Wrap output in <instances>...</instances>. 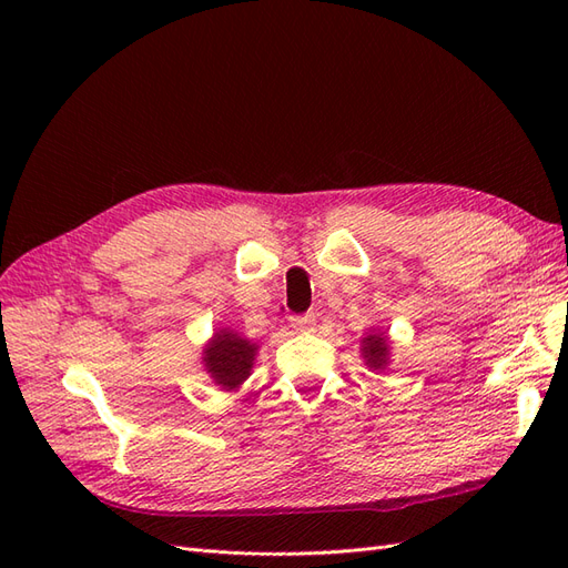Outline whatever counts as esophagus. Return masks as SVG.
I'll return each instance as SVG.
<instances>
[{
	"label": "esophagus",
	"instance_id": "34e87169",
	"mask_svg": "<svg viewBox=\"0 0 568 568\" xmlns=\"http://www.w3.org/2000/svg\"><path fill=\"white\" fill-rule=\"evenodd\" d=\"M291 326H294L296 332H315V315H296L291 317Z\"/></svg>",
	"mask_w": 568,
	"mask_h": 568
}]
</instances>
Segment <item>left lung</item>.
<instances>
[{"label":"left lung","mask_w":568,"mask_h":568,"mask_svg":"<svg viewBox=\"0 0 568 568\" xmlns=\"http://www.w3.org/2000/svg\"><path fill=\"white\" fill-rule=\"evenodd\" d=\"M359 353L372 372H384L390 365V338L386 332L372 329L359 338Z\"/></svg>","instance_id":"1"}]
</instances>
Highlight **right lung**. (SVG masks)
I'll return each instance as SVG.
<instances>
[{"label":"right lung","mask_w":568,"mask_h":568,"mask_svg":"<svg viewBox=\"0 0 568 568\" xmlns=\"http://www.w3.org/2000/svg\"><path fill=\"white\" fill-rule=\"evenodd\" d=\"M257 348L261 346L255 341L230 329V326H222L209 343H203L201 365L215 386L222 390H236L251 376Z\"/></svg>","instance_id":"add662e5"}]
</instances>
